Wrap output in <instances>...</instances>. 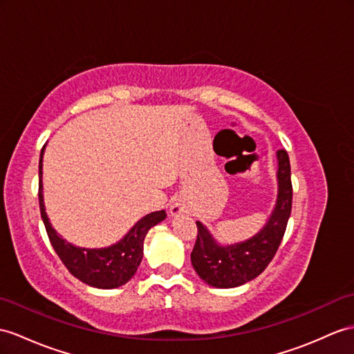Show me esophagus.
<instances>
[{"label":"esophagus","instance_id":"esophagus-1","mask_svg":"<svg viewBox=\"0 0 354 354\" xmlns=\"http://www.w3.org/2000/svg\"><path fill=\"white\" fill-rule=\"evenodd\" d=\"M176 213H178V209H172V214H176Z\"/></svg>","mask_w":354,"mask_h":354}]
</instances>
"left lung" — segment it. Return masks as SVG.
<instances>
[{
    "mask_svg": "<svg viewBox=\"0 0 354 354\" xmlns=\"http://www.w3.org/2000/svg\"><path fill=\"white\" fill-rule=\"evenodd\" d=\"M278 198L266 225L245 242L221 245L205 225L196 221L198 236L191 254L195 272L205 283L216 288H234L255 279L273 260L291 213L292 186L290 159L278 150Z\"/></svg>",
    "mask_w": 354,
    "mask_h": 354,
    "instance_id": "left-lung-1",
    "label": "left lung"
}]
</instances>
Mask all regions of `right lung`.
I'll return each mask as SVG.
<instances>
[{
    "instance_id": "right-lung-1",
    "label": "right lung",
    "mask_w": 354,
    "mask_h": 354,
    "mask_svg": "<svg viewBox=\"0 0 354 354\" xmlns=\"http://www.w3.org/2000/svg\"><path fill=\"white\" fill-rule=\"evenodd\" d=\"M43 151L41 149L40 160H39V204L43 223L50 240V245L54 246L59 260L67 267L75 278L87 283L90 287L111 290L124 286L127 281H131L136 273L138 267L141 264L144 255V239L151 227L158 225L159 222L167 218L165 210L153 212L147 216L138 221L131 228L127 234L108 248L100 249H88L80 248L68 243L58 232L53 228L43 203Z\"/></svg>"
}]
</instances>
